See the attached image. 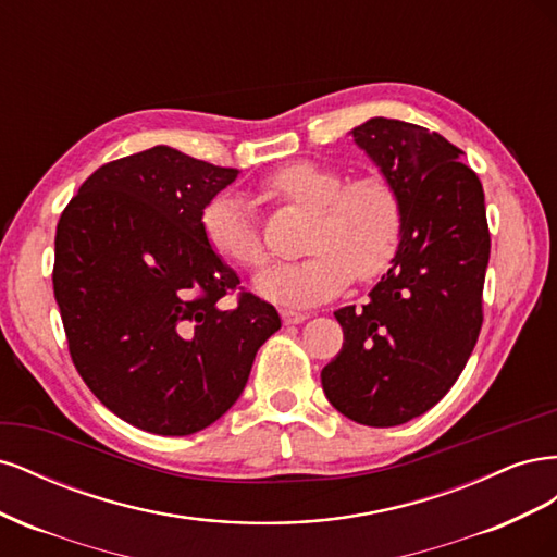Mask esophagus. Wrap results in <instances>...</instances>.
<instances>
[{
  "instance_id": "esophagus-1",
  "label": "esophagus",
  "mask_w": 557,
  "mask_h": 557,
  "mask_svg": "<svg viewBox=\"0 0 557 557\" xmlns=\"http://www.w3.org/2000/svg\"><path fill=\"white\" fill-rule=\"evenodd\" d=\"M281 318L285 325H299L305 323V320L309 318L305 311H295V309H281Z\"/></svg>"
}]
</instances>
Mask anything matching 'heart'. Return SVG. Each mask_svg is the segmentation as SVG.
I'll return each instance as SVG.
<instances>
[{
	"mask_svg": "<svg viewBox=\"0 0 557 557\" xmlns=\"http://www.w3.org/2000/svg\"><path fill=\"white\" fill-rule=\"evenodd\" d=\"M258 195L283 209L309 211L299 262L264 269L260 297L283 307H311L346 290L352 278L374 281L395 262L407 211L395 181L362 174L344 183L342 172L318 162H290L264 176ZM201 232L218 258L239 269H260L267 248L237 197L218 195L201 211Z\"/></svg>",
	"mask_w": 557,
	"mask_h": 557,
	"instance_id": "b5f03b06",
	"label": "heart"
}]
</instances>
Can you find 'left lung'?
Here are the masks:
<instances>
[{
	"label": "left lung",
	"instance_id": "obj_1",
	"mask_svg": "<svg viewBox=\"0 0 557 557\" xmlns=\"http://www.w3.org/2000/svg\"><path fill=\"white\" fill-rule=\"evenodd\" d=\"M352 139L395 181L407 223L367 305L334 311L344 346L320 381L346 418L393 428L430 411L462 374L483 325L491 232L481 181L442 134L372 117Z\"/></svg>",
	"mask_w": 557,
	"mask_h": 557
}]
</instances>
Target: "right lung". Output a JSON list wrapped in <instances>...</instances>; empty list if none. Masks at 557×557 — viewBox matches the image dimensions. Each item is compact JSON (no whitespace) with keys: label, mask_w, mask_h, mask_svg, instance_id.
Masks as SVG:
<instances>
[{"label":"right lung","mask_w":557,"mask_h":557,"mask_svg":"<svg viewBox=\"0 0 557 557\" xmlns=\"http://www.w3.org/2000/svg\"><path fill=\"white\" fill-rule=\"evenodd\" d=\"M237 174L153 146L99 166L60 215L53 293L72 362L139 430L185 436L215 423L281 327L201 232V211ZM234 289L238 307L223 310Z\"/></svg>","instance_id":"right-lung-1"}]
</instances>
